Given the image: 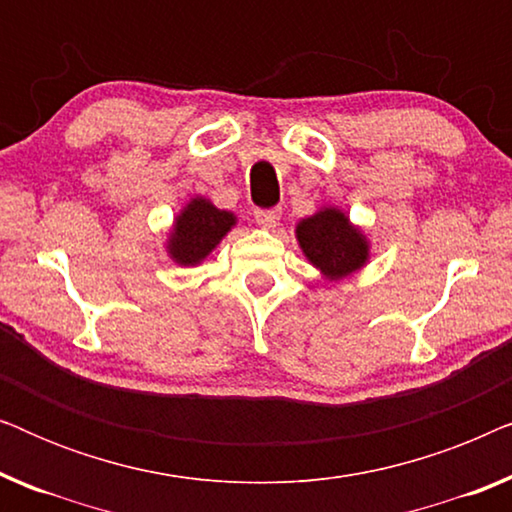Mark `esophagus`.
Returning <instances> with one entry per match:
<instances>
[{"instance_id":"1","label":"esophagus","mask_w":512,"mask_h":512,"mask_svg":"<svg viewBox=\"0 0 512 512\" xmlns=\"http://www.w3.org/2000/svg\"><path fill=\"white\" fill-rule=\"evenodd\" d=\"M279 216H282V209H256L254 212L256 223L263 228H275Z\"/></svg>"}]
</instances>
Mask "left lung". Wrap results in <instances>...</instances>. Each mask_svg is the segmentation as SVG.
Masks as SVG:
<instances>
[{"label": "left lung", "instance_id": "8db88e82", "mask_svg": "<svg viewBox=\"0 0 512 512\" xmlns=\"http://www.w3.org/2000/svg\"><path fill=\"white\" fill-rule=\"evenodd\" d=\"M296 240L307 261L328 282H340L361 270L370 258V242L359 226L338 207H321L298 221Z\"/></svg>", "mask_w": 512, "mask_h": 512}]
</instances>
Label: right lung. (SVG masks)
Masks as SVG:
<instances>
[{
	"mask_svg": "<svg viewBox=\"0 0 512 512\" xmlns=\"http://www.w3.org/2000/svg\"><path fill=\"white\" fill-rule=\"evenodd\" d=\"M237 226V216L219 209L212 200L195 195L188 205L174 216L167 235V256L177 265H200L230 230Z\"/></svg>",
	"mask_w": 512,
	"mask_h": 512,
	"instance_id": "obj_1",
	"label": "right lung"
}]
</instances>
